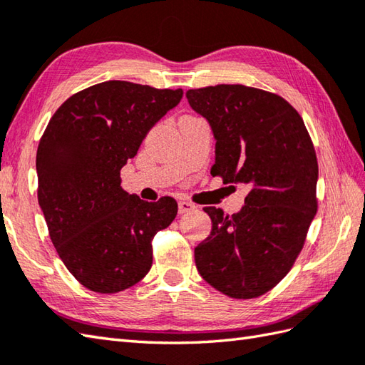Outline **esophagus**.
<instances>
[{
  "label": "esophagus",
  "instance_id": "esophagus-1",
  "mask_svg": "<svg viewBox=\"0 0 365 365\" xmlns=\"http://www.w3.org/2000/svg\"><path fill=\"white\" fill-rule=\"evenodd\" d=\"M195 208H196V205L188 202V200H180V202H178V213H180V215L195 210Z\"/></svg>",
  "mask_w": 365,
  "mask_h": 365
}]
</instances>
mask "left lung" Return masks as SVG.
Returning <instances> with one entry per match:
<instances>
[{
  "instance_id": "obj_1",
  "label": "left lung",
  "mask_w": 365,
  "mask_h": 365,
  "mask_svg": "<svg viewBox=\"0 0 365 365\" xmlns=\"http://www.w3.org/2000/svg\"><path fill=\"white\" fill-rule=\"evenodd\" d=\"M187 98L215 138L212 174L250 190L232 216L204 208L212 232L195 247L197 271L230 298H257L289 273L317 213L312 141L297 110L271 92L218 84Z\"/></svg>"
}]
</instances>
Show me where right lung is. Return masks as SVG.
<instances>
[{
  "mask_svg": "<svg viewBox=\"0 0 365 365\" xmlns=\"http://www.w3.org/2000/svg\"><path fill=\"white\" fill-rule=\"evenodd\" d=\"M183 97L105 81L67 98L37 147V199L67 269L86 289L118 293L152 267V240L177 215L173 197L145 202L120 187V169Z\"/></svg>",
  "mask_w": 365,
  "mask_h": 365,
  "instance_id": "right-lung-1",
  "label": "right lung"
}]
</instances>
